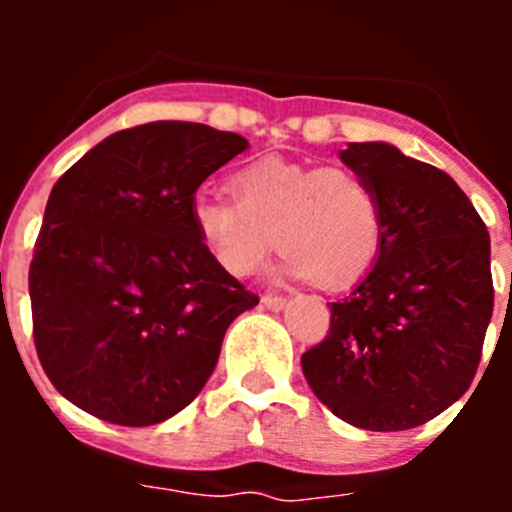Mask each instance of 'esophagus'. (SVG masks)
Here are the masks:
<instances>
[{
  "mask_svg": "<svg viewBox=\"0 0 512 512\" xmlns=\"http://www.w3.org/2000/svg\"><path fill=\"white\" fill-rule=\"evenodd\" d=\"M261 305H264L266 310L279 312V310H284V305H287V297H282V295H264V297H261Z\"/></svg>",
  "mask_w": 512,
  "mask_h": 512,
  "instance_id": "34e87169",
  "label": "esophagus"
}]
</instances>
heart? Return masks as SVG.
Listing matches in <instances>:
<instances>
[{"label":"heart","mask_w":512,"mask_h":512,"mask_svg":"<svg viewBox=\"0 0 512 512\" xmlns=\"http://www.w3.org/2000/svg\"><path fill=\"white\" fill-rule=\"evenodd\" d=\"M233 202L197 197L200 243L233 279L251 277L277 248L292 277L346 287L372 269L382 248L384 212L374 184L351 166H307L279 156L230 176Z\"/></svg>","instance_id":"obj_1"}]
</instances>
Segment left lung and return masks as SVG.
<instances>
[{"label":"left lung","mask_w":512,"mask_h":512,"mask_svg":"<svg viewBox=\"0 0 512 512\" xmlns=\"http://www.w3.org/2000/svg\"><path fill=\"white\" fill-rule=\"evenodd\" d=\"M341 161L384 212L377 264L328 302L325 341L302 354L323 405L364 431H408L469 390L492 318L490 233L446 171L390 143H348Z\"/></svg>","instance_id":"left-lung-1"}]
</instances>
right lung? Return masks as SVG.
<instances>
[{
	"mask_svg": "<svg viewBox=\"0 0 512 512\" xmlns=\"http://www.w3.org/2000/svg\"><path fill=\"white\" fill-rule=\"evenodd\" d=\"M243 135L158 120L120 130L53 187L30 264L35 351L76 408L156 425L200 395L228 325L259 305L200 243L194 192Z\"/></svg>",
	"mask_w": 512,
	"mask_h": 512,
	"instance_id": "obj_1",
	"label": "right lung"
}]
</instances>
